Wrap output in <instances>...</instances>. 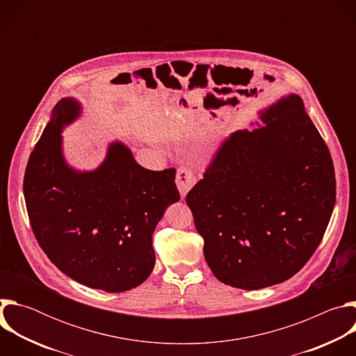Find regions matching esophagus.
Listing matches in <instances>:
<instances>
[{
    "instance_id": "34e87169",
    "label": "esophagus",
    "mask_w": 356,
    "mask_h": 356,
    "mask_svg": "<svg viewBox=\"0 0 356 356\" xmlns=\"http://www.w3.org/2000/svg\"><path fill=\"white\" fill-rule=\"evenodd\" d=\"M195 181H197L195 173L190 168L180 166L177 169V172H176V184H177V188L180 191L181 197H184L191 190V187L195 184Z\"/></svg>"
}]
</instances>
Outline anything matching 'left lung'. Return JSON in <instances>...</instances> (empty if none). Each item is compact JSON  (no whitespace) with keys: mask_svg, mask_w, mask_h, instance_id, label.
Returning a JSON list of instances; mask_svg holds the SVG:
<instances>
[{"mask_svg":"<svg viewBox=\"0 0 356 356\" xmlns=\"http://www.w3.org/2000/svg\"><path fill=\"white\" fill-rule=\"evenodd\" d=\"M218 147L186 202L214 276L258 290L290 279L313 257L335 204L328 146L290 94Z\"/></svg>","mask_w":356,"mask_h":356,"instance_id":"8db88e82","label":"left lung"}]
</instances>
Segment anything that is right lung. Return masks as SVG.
Segmentation results:
<instances>
[{
  "instance_id": "1",
  "label": "right lung",
  "mask_w": 356,
  "mask_h": 356,
  "mask_svg": "<svg viewBox=\"0 0 356 356\" xmlns=\"http://www.w3.org/2000/svg\"><path fill=\"white\" fill-rule=\"evenodd\" d=\"M80 110L76 99L62 98L32 150L24 176L29 222L65 275L91 289L127 291L154 270L152 235L180 200L176 170H147L114 142L98 169L76 172L65 162L60 132Z\"/></svg>"
}]
</instances>
